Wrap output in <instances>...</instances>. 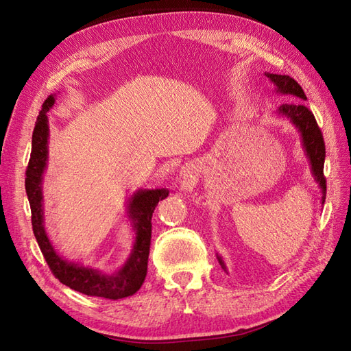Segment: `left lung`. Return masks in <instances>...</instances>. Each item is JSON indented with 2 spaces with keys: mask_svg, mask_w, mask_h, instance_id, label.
Instances as JSON below:
<instances>
[{
  "mask_svg": "<svg viewBox=\"0 0 351 351\" xmlns=\"http://www.w3.org/2000/svg\"><path fill=\"white\" fill-rule=\"evenodd\" d=\"M275 86V90L278 93L287 95L295 101L282 104L277 110V115L284 117V119H289L290 123L295 127L297 132L300 133L302 137V145L304 154L309 159L312 176L315 182L319 184L321 192H322V205L325 204V196H326V180L324 177V162H325V143L324 137L321 133V129L317 127V123L312 111L302 101H306V95L302 89V86L290 76H285V74H272V73H265ZM217 259L219 265L227 272V267L224 261L217 254Z\"/></svg>",
  "mask_w": 351,
  "mask_h": 351,
  "instance_id": "1",
  "label": "left lung"
}]
</instances>
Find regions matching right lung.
<instances>
[{"label": "right lung", "instance_id": "add662e5", "mask_svg": "<svg viewBox=\"0 0 351 351\" xmlns=\"http://www.w3.org/2000/svg\"><path fill=\"white\" fill-rule=\"evenodd\" d=\"M56 102V95H49L42 105L32 134V152L26 169V193L32 210V228L40 247L42 254L56 278L86 295L102 297V299L119 300L133 295L141 289L146 272L147 258H149L152 214L159 200L168 196V189H139L127 200V218L130 219L134 230V244L120 269L112 274H104L84 265L64 259L52 246L45 230V210L42 182L48 165V111Z\"/></svg>", "mask_w": 351, "mask_h": 351}]
</instances>
